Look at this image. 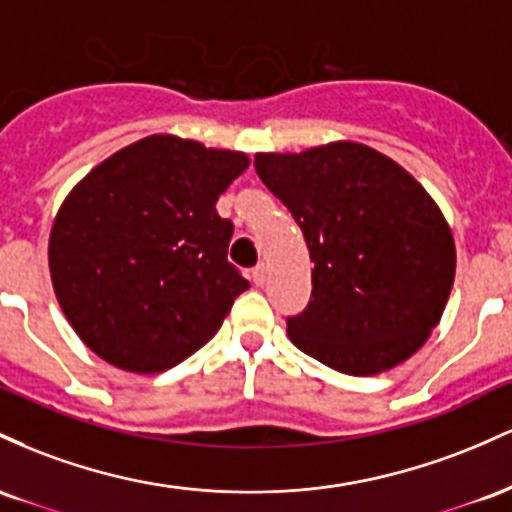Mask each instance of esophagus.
<instances>
[{
    "label": "esophagus",
    "mask_w": 512,
    "mask_h": 512,
    "mask_svg": "<svg viewBox=\"0 0 512 512\" xmlns=\"http://www.w3.org/2000/svg\"><path fill=\"white\" fill-rule=\"evenodd\" d=\"M266 275H268V268L263 266V263H258L254 271H251V280H254L256 285H263L266 283Z\"/></svg>",
    "instance_id": "esophagus-1"
}]
</instances>
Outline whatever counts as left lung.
I'll list each match as a JSON object with an SVG mask.
<instances>
[{
	"instance_id": "8db88e82",
	"label": "left lung",
	"mask_w": 512,
	"mask_h": 512,
	"mask_svg": "<svg viewBox=\"0 0 512 512\" xmlns=\"http://www.w3.org/2000/svg\"><path fill=\"white\" fill-rule=\"evenodd\" d=\"M258 179L307 241L312 300L287 333L346 375L404 363L440 321L455 241L423 186L375 149L333 142L302 154H256Z\"/></svg>"
}]
</instances>
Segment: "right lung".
Returning a JSON list of instances; mask_svg holds the SVG:
<instances>
[{
	"label": "right lung",
	"mask_w": 512,
	"mask_h": 512,
	"mask_svg": "<svg viewBox=\"0 0 512 512\" xmlns=\"http://www.w3.org/2000/svg\"><path fill=\"white\" fill-rule=\"evenodd\" d=\"M249 166L241 152L152 135L67 195L50 275L72 329L106 363L162 372L210 341L249 280L227 261L234 225L215 203Z\"/></svg>",
	"instance_id": "obj_1"
}]
</instances>
